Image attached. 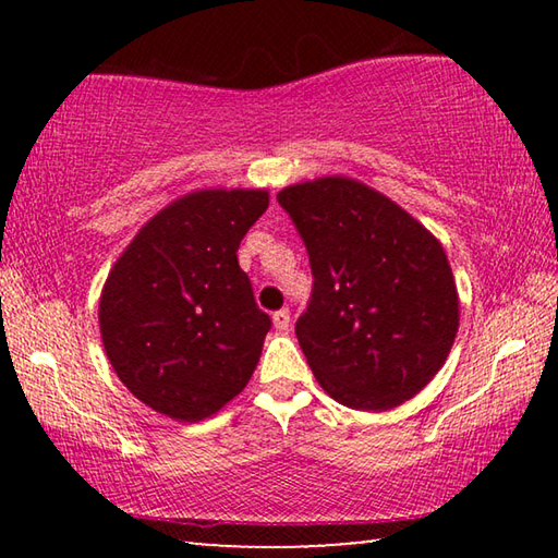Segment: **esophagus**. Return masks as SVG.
<instances>
[{
  "label": "esophagus",
  "instance_id": "obj_1",
  "mask_svg": "<svg viewBox=\"0 0 558 558\" xmlns=\"http://www.w3.org/2000/svg\"><path fill=\"white\" fill-rule=\"evenodd\" d=\"M272 325H276L278 332H286L290 327V310H278V313L272 315Z\"/></svg>",
  "mask_w": 558,
  "mask_h": 558
}]
</instances>
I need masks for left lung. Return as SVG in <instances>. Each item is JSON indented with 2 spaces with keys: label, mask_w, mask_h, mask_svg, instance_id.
Listing matches in <instances>:
<instances>
[{
  "label": "left lung",
  "mask_w": 558,
  "mask_h": 558,
  "mask_svg": "<svg viewBox=\"0 0 558 558\" xmlns=\"http://www.w3.org/2000/svg\"><path fill=\"white\" fill-rule=\"evenodd\" d=\"M313 266L295 335L323 389L347 409L389 411L440 372L460 300L440 241L389 196L332 174L278 194Z\"/></svg>",
  "instance_id": "1"
}]
</instances>
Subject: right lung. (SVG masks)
Masks as SVG:
<instances>
[{"instance_id":"1","label":"right lung","mask_w":558,"mask_h":558,"mask_svg":"<svg viewBox=\"0 0 558 558\" xmlns=\"http://www.w3.org/2000/svg\"><path fill=\"white\" fill-rule=\"evenodd\" d=\"M268 189H196L157 211L110 268L98 323L135 399L179 423L219 413L256 372L270 317L239 266Z\"/></svg>"}]
</instances>
